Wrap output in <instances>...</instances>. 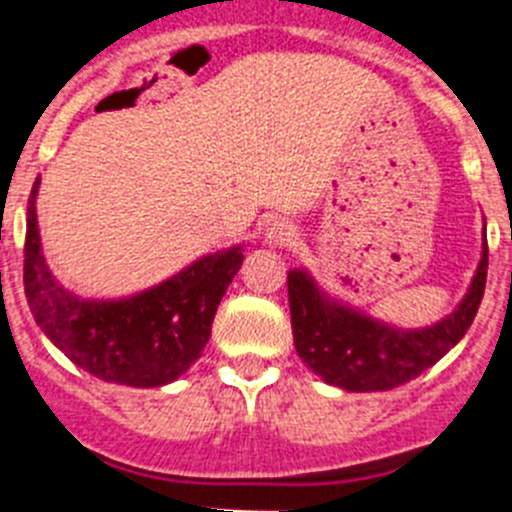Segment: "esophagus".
Segmentation results:
<instances>
[{
	"label": "esophagus",
	"instance_id": "esophagus-1",
	"mask_svg": "<svg viewBox=\"0 0 512 512\" xmlns=\"http://www.w3.org/2000/svg\"><path fill=\"white\" fill-rule=\"evenodd\" d=\"M297 238L295 233V225L287 223V220H274V223H269V228L264 230V241L266 246H292Z\"/></svg>",
	"mask_w": 512,
	"mask_h": 512
}]
</instances>
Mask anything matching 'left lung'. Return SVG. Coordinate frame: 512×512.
<instances>
[{
	"label": "left lung",
	"mask_w": 512,
	"mask_h": 512,
	"mask_svg": "<svg viewBox=\"0 0 512 512\" xmlns=\"http://www.w3.org/2000/svg\"><path fill=\"white\" fill-rule=\"evenodd\" d=\"M487 282V238L467 295L438 323L395 328L330 297L307 269H289V312L297 356L325 384L348 392L395 390L410 382L464 338Z\"/></svg>",
	"instance_id": "obj_1"
}]
</instances>
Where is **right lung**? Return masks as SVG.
<instances>
[{
	"label": "right lung",
	"mask_w": 512,
	"mask_h": 512,
	"mask_svg": "<svg viewBox=\"0 0 512 512\" xmlns=\"http://www.w3.org/2000/svg\"><path fill=\"white\" fill-rule=\"evenodd\" d=\"M40 179L27 202L25 297L48 341L97 379L164 387L182 377L210 341L212 318L243 264V246L207 253L161 284L120 300H87L63 287L40 246Z\"/></svg>",
	"instance_id": "obj_1"
}]
</instances>
